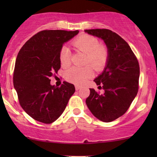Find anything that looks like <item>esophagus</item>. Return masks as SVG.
Instances as JSON below:
<instances>
[{"mask_svg":"<svg viewBox=\"0 0 157 157\" xmlns=\"http://www.w3.org/2000/svg\"><path fill=\"white\" fill-rule=\"evenodd\" d=\"M75 89H76V91H78V90L81 89V87L79 86H75Z\"/></svg>","mask_w":157,"mask_h":157,"instance_id":"1","label":"esophagus"}]
</instances>
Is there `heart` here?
<instances>
[{
  "label": "heart",
  "instance_id": "1",
  "mask_svg": "<svg viewBox=\"0 0 157 157\" xmlns=\"http://www.w3.org/2000/svg\"><path fill=\"white\" fill-rule=\"evenodd\" d=\"M73 46L76 50L86 53V63H89L94 69H102L106 63L108 51L104 45L99 44L98 39L94 36L83 35L79 36L73 42ZM59 61L63 67H67L71 63V52L68 47L63 46L59 53ZM93 75L91 66L71 68L66 72V79L77 85H82L86 82Z\"/></svg>",
  "mask_w": 157,
  "mask_h": 157
}]
</instances>
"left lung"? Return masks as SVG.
Here are the masks:
<instances>
[{
	"label": "left lung",
	"instance_id": "1",
	"mask_svg": "<svg viewBox=\"0 0 157 157\" xmlns=\"http://www.w3.org/2000/svg\"><path fill=\"white\" fill-rule=\"evenodd\" d=\"M84 31L104 40L108 51L104 69L94 80L104 93L100 95L90 89L86 104L100 121H114L128 110L138 92L139 62L127 43L114 32L108 29Z\"/></svg>",
	"mask_w": 157,
	"mask_h": 157
}]
</instances>
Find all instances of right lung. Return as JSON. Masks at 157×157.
Returning <instances> with one entry per match:
<instances>
[{
  "mask_svg": "<svg viewBox=\"0 0 157 157\" xmlns=\"http://www.w3.org/2000/svg\"><path fill=\"white\" fill-rule=\"evenodd\" d=\"M78 33L62 30L38 32L17 56L14 89L21 107L36 121L44 124L55 121L74 94V84L63 81L60 87L52 86L50 78L61 68L59 53L63 45Z\"/></svg>",
  "mask_w": 157,
  "mask_h": 157,
  "instance_id": "1",
  "label": "right lung"
}]
</instances>
